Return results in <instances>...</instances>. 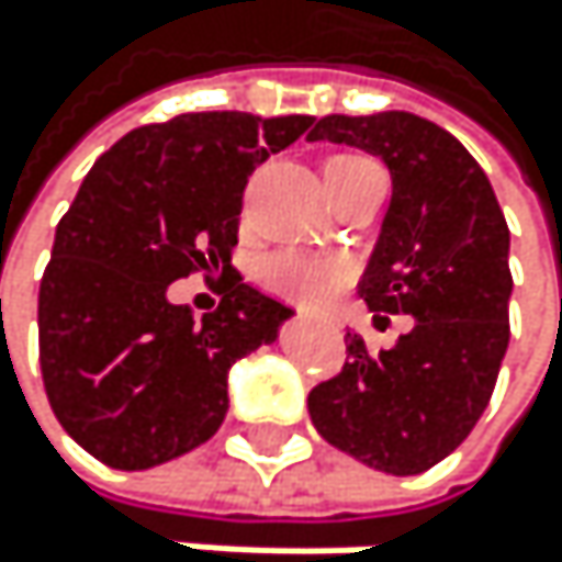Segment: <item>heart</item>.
<instances>
[{
    "mask_svg": "<svg viewBox=\"0 0 562 562\" xmlns=\"http://www.w3.org/2000/svg\"><path fill=\"white\" fill-rule=\"evenodd\" d=\"M357 165H367L360 155H334L327 161V181L353 171ZM262 286L276 296H286L303 306H323L330 303L350 279V262L330 252H306V249H279L269 252L259 266Z\"/></svg>",
    "mask_w": 562,
    "mask_h": 562,
    "instance_id": "heart-1",
    "label": "heart"
}]
</instances>
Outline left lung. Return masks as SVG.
Returning a JSON list of instances; mask_svg holds the SVG:
<instances>
[{"label": "left lung", "mask_w": 562, "mask_h": 562, "mask_svg": "<svg viewBox=\"0 0 562 562\" xmlns=\"http://www.w3.org/2000/svg\"><path fill=\"white\" fill-rule=\"evenodd\" d=\"M306 140L350 144L387 165L391 205L357 293L374 319L415 316L381 353L347 334L344 371L306 397L313 428L378 472H428L482 418L509 347L506 215L479 161L418 114H330Z\"/></svg>", "instance_id": "8db88e82"}]
</instances>
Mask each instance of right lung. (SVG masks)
I'll return each instance as SVG.
<instances>
[{
  "mask_svg": "<svg viewBox=\"0 0 562 562\" xmlns=\"http://www.w3.org/2000/svg\"><path fill=\"white\" fill-rule=\"evenodd\" d=\"M313 117L181 114L124 134L59 218L40 279V367L56 422L111 469L140 472L209 441L228 367L293 316L232 269L249 175ZM229 286L202 321L167 300L191 271Z\"/></svg>",
  "mask_w": 562,
  "mask_h": 562,
  "instance_id": "right-lung-1",
  "label": "right lung"
}]
</instances>
